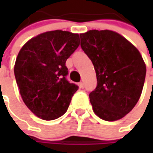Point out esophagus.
Returning a JSON list of instances; mask_svg holds the SVG:
<instances>
[{
	"mask_svg": "<svg viewBox=\"0 0 153 153\" xmlns=\"http://www.w3.org/2000/svg\"><path fill=\"white\" fill-rule=\"evenodd\" d=\"M78 85H79V87L81 88H84V84H83V82H81L78 83Z\"/></svg>",
	"mask_w": 153,
	"mask_h": 153,
	"instance_id": "obj_1",
	"label": "esophagus"
}]
</instances>
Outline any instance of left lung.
<instances>
[{
    "mask_svg": "<svg viewBox=\"0 0 153 153\" xmlns=\"http://www.w3.org/2000/svg\"><path fill=\"white\" fill-rule=\"evenodd\" d=\"M81 48L91 59L97 86L89 94L94 113L105 121L121 119L140 97L146 65L138 49L111 30H93L80 34Z\"/></svg>",
    "mask_w": 153,
    "mask_h": 153,
    "instance_id": "8db88e82",
    "label": "left lung"
}]
</instances>
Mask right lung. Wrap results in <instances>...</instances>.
<instances>
[{
    "instance_id": "obj_1",
    "label": "right lung",
    "mask_w": 153,
    "mask_h": 153,
    "mask_svg": "<svg viewBox=\"0 0 153 153\" xmlns=\"http://www.w3.org/2000/svg\"><path fill=\"white\" fill-rule=\"evenodd\" d=\"M80 45L79 35L53 30L40 34L18 54L14 75L21 97L38 117L53 120L67 111L79 88L66 78L67 59Z\"/></svg>"
}]
</instances>
